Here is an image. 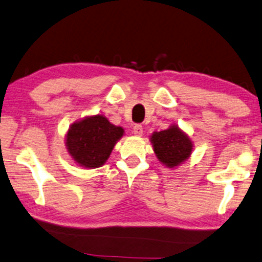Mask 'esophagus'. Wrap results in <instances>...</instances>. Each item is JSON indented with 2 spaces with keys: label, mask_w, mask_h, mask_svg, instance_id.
<instances>
[{
  "label": "esophagus",
  "mask_w": 262,
  "mask_h": 262,
  "mask_svg": "<svg viewBox=\"0 0 262 262\" xmlns=\"http://www.w3.org/2000/svg\"><path fill=\"white\" fill-rule=\"evenodd\" d=\"M134 134L138 137L143 136V126L139 125V124H136L134 126Z\"/></svg>",
  "instance_id": "obj_1"
}]
</instances>
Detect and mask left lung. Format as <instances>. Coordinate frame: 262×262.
Instances as JSON below:
<instances>
[{"label":"left lung","mask_w":262,"mask_h":262,"mask_svg":"<svg viewBox=\"0 0 262 262\" xmlns=\"http://www.w3.org/2000/svg\"><path fill=\"white\" fill-rule=\"evenodd\" d=\"M150 143L159 161L168 168L181 166L193 150V143L189 136L176 124H172L167 130L153 132Z\"/></svg>","instance_id":"1"}]
</instances>
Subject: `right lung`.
<instances>
[{
	"mask_svg": "<svg viewBox=\"0 0 262 262\" xmlns=\"http://www.w3.org/2000/svg\"><path fill=\"white\" fill-rule=\"evenodd\" d=\"M123 135V127L114 125L107 117L98 114L71 124L66 146L78 166L94 169L103 166Z\"/></svg>",
	"mask_w": 262,
	"mask_h": 262,
	"instance_id": "obj_1",
	"label": "right lung"
}]
</instances>
